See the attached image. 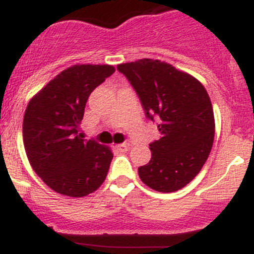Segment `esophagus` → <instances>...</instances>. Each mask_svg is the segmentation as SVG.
Instances as JSON below:
<instances>
[{
	"label": "esophagus",
	"mask_w": 254,
	"mask_h": 254,
	"mask_svg": "<svg viewBox=\"0 0 254 254\" xmlns=\"http://www.w3.org/2000/svg\"><path fill=\"white\" fill-rule=\"evenodd\" d=\"M115 147H117V150H119L120 152H125L127 151V149H129V144H119Z\"/></svg>",
	"instance_id": "1"
}]
</instances>
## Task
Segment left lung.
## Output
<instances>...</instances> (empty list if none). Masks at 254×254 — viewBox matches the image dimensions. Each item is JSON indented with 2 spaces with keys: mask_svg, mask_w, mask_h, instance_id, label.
<instances>
[{
  "mask_svg": "<svg viewBox=\"0 0 254 254\" xmlns=\"http://www.w3.org/2000/svg\"><path fill=\"white\" fill-rule=\"evenodd\" d=\"M118 70L139 95L160 139L150 144L151 160L139 177L159 192H175L192 181L205 165L215 137V117L205 87L189 73L159 59L123 63Z\"/></svg>",
  "mask_w": 254,
  "mask_h": 254,
  "instance_id": "8db88e82",
  "label": "left lung"
}]
</instances>
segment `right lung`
Segmentation results:
<instances>
[{
  "label": "right lung",
  "instance_id": "1",
  "mask_svg": "<svg viewBox=\"0 0 254 254\" xmlns=\"http://www.w3.org/2000/svg\"><path fill=\"white\" fill-rule=\"evenodd\" d=\"M114 72L109 64H75L56 75L27 105L23 144L28 161L61 195L87 196L107 177L110 147L85 141L78 131L90 93Z\"/></svg>",
  "mask_w": 254,
  "mask_h": 254
}]
</instances>
